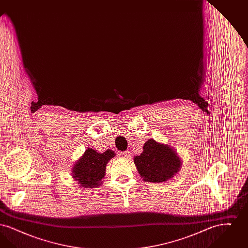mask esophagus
Masks as SVG:
<instances>
[{"mask_svg":"<svg viewBox=\"0 0 248 248\" xmlns=\"http://www.w3.org/2000/svg\"><path fill=\"white\" fill-rule=\"evenodd\" d=\"M120 155V157H122V158H124V159H130V154L128 152H124V153H121V154H119Z\"/></svg>","mask_w":248,"mask_h":248,"instance_id":"34e87169","label":"esophagus"}]
</instances>
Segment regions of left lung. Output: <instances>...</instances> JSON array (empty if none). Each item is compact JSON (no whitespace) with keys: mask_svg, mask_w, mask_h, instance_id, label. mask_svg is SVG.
Wrapping results in <instances>:
<instances>
[{"mask_svg":"<svg viewBox=\"0 0 248 248\" xmlns=\"http://www.w3.org/2000/svg\"><path fill=\"white\" fill-rule=\"evenodd\" d=\"M134 162L143 180L160 183L174 177L181 161L169 146L149 140L143 146V153Z\"/></svg>","mask_w":248,"mask_h":248,"instance_id":"obj_1","label":"left lung"}]
</instances>
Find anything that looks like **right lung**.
Listing matches in <instances>:
<instances>
[{
	"instance_id": "add662e5",
	"label": "right lung",
	"mask_w": 248,
	"mask_h": 248,
	"mask_svg": "<svg viewBox=\"0 0 248 248\" xmlns=\"http://www.w3.org/2000/svg\"><path fill=\"white\" fill-rule=\"evenodd\" d=\"M115 154L108 150L103 154L88 149L73 167V177L83 188H95L105 176L107 163Z\"/></svg>"
}]
</instances>
